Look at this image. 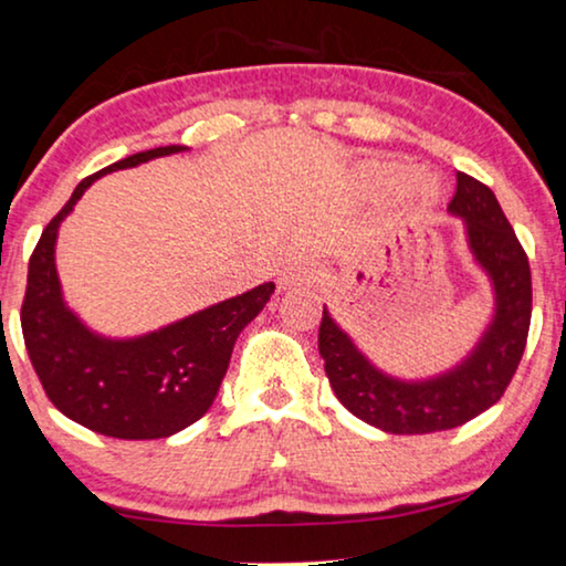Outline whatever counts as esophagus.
Returning a JSON list of instances; mask_svg holds the SVG:
<instances>
[{"label": "esophagus", "mask_w": 566, "mask_h": 566, "mask_svg": "<svg viewBox=\"0 0 566 566\" xmlns=\"http://www.w3.org/2000/svg\"><path fill=\"white\" fill-rule=\"evenodd\" d=\"M318 282V266L311 261H297L292 263L282 271V276H279V284H282V290H292V287H311V284Z\"/></svg>", "instance_id": "obj_1"}]
</instances>
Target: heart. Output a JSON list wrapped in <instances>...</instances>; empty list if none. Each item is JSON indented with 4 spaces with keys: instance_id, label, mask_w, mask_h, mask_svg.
Returning <instances> with one entry per match:
<instances>
[{
    "instance_id": "1",
    "label": "heart",
    "mask_w": 566,
    "mask_h": 566,
    "mask_svg": "<svg viewBox=\"0 0 566 566\" xmlns=\"http://www.w3.org/2000/svg\"><path fill=\"white\" fill-rule=\"evenodd\" d=\"M401 178H403V168L398 163L370 160L359 168L361 188L373 193L394 191V188L401 184ZM401 196L409 201H417V205H429V201L437 199L434 178L424 176V172H417V176L406 178L401 184Z\"/></svg>"
}]
</instances>
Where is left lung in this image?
<instances>
[{"mask_svg":"<svg viewBox=\"0 0 566 566\" xmlns=\"http://www.w3.org/2000/svg\"><path fill=\"white\" fill-rule=\"evenodd\" d=\"M448 212L461 217L473 261L494 290V315L469 357L427 380L378 370L323 307L318 352L338 401L354 417L390 434H429L461 427L500 401L525 352L531 328L528 255L492 188L458 172Z\"/></svg>","mask_w":566,"mask_h":566,"instance_id":"8db88e82","label":"left lung"}]
</instances>
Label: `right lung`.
<instances>
[{
  "label": "right lung",
  "mask_w": 566,
  "mask_h": 566,
  "mask_svg": "<svg viewBox=\"0 0 566 566\" xmlns=\"http://www.w3.org/2000/svg\"><path fill=\"white\" fill-rule=\"evenodd\" d=\"M170 145L97 170L74 188L46 224L28 263L22 336L43 390L64 417L118 440H160L193 424L214 403L240 331L274 295V282L222 300L168 326L132 338L95 334L64 303L56 274V235L82 193L105 172L184 153Z\"/></svg>",
  "instance_id": "add662e5"
}]
</instances>
